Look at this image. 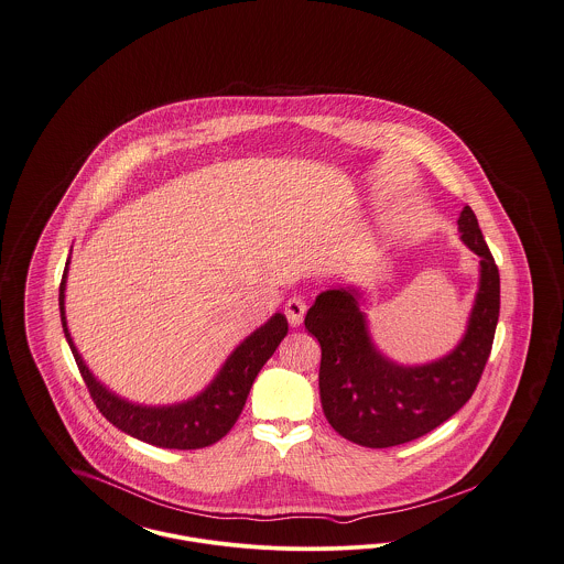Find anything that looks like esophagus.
<instances>
[{"label": "esophagus", "instance_id": "1", "mask_svg": "<svg viewBox=\"0 0 564 564\" xmlns=\"http://www.w3.org/2000/svg\"><path fill=\"white\" fill-rule=\"evenodd\" d=\"M304 313H306V302L302 300V297H290L288 302H285V317H288V322L292 327H297L302 319H304Z\"/></svg>", "mask_w": 564, "mask_h": 564}]
</instances>
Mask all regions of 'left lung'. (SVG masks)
<instances>
[{
	"mask_svg": "<svg viewBox=\"0 0 564 564\" xmlns=\"http://www.w3.org/2000/svg\"><path fill=\"white\" fill-rule=\"evenodd\" d=\"M456 224L460 241L478 256L480 279L465 334L446 355L414 366L387 357L370 334L359 285L325 290L304 317L322 345L323 414L352 444L412 442L448 421L478 387L499 322V270L471 207H463Z\"/></svg>",
	"mask_w": 564,
	"mask_h": 564,
	"instance_id": "left-lung-1",
	"label": "left lung"
}]
</instances>
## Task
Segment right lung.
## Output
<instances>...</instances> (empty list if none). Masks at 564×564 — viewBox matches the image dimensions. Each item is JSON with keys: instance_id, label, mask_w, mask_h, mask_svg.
<instances>
[{"instance_id": "right-lung-1", "label": "right lung", "mask_w": 564, "mask_h": 564, "mask_svg": "<svg viewBox=\"0 0 564 564\" xmlns=\"http://www.w3.org/2000/svg\"><path fill=\"white\" fill-rule=\"evenodd\" d=\"M69 262H72V256L67 258L65 272L61 279V290H58L61 323H63L67 345L80 368L82 378L90 391V398L109 423L145 444H152L159 448H175V451H196V448L212 446L232 430V425L237 423L242 412V405L247 402V395L256 376L272 357L279 343L288 336L285 315L274 313L269 322L253 329L242 343L237 345V349L226 357L214 380L194 398L184 402L164 403V405L129 402L127 398H120L118 393H113L88 370L86 361L82 359L80 350L74 345V338L67 327V317H65V288H67Z\"/></svg>"}]
</instances>
